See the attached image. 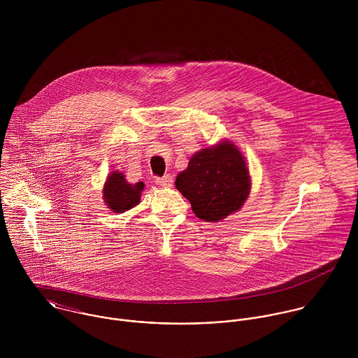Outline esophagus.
<instances>
[{"label":"esophagus","mask_w":358,"mask_h":358,"mask_svg":"<svg viewBox=\"0 0 358 358\" xmlns=\"http://www.w3.org/2000/svg\"><path fill=\"white\" fill-rule=\"evenodd\" d=\"M172 176L171 175H165V176H162V178H155V183L158 185V186H162V187H169V186H172Z\"/></svg>","instance_id":"obj_1"}]
</instances>
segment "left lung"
Masks as SVG:
<instances>
[{
	"instance_id": "8db88e82",
	"label": "left lung",
	"mask_w": 358,
	"mask_h": 358,
	"mask_svg": "<svg viewBox=\"0 0 358 358\" xmlns=\"http://www.w3.org/2000/svg\"><path fill=\"white\" fill-rule=\"evenodd\" d=\"M175 185L205 222H217L238 210L251 187L244 157L227 142L194 154Z\"/></svg>"
}]
</instances>
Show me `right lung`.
Segmentation results:
<instances>
[{
  "mask_svg": "<svg viewBox=\"0 0 358 358\" xmlns=\"http://www.w3.org/2000/svg\"><path fill=\"white\" fill-rule=\"evenodd\" d=\"M143 187L142 182L129 185L121 172H113L104 185L103 197L110 209L121 213L138 205Z\"/></svg>",
  "mask_w": 358,
  "mask_h": 358,
  "instance_id": "add662e5",
  "label": "right lung"
}]
</instances>
